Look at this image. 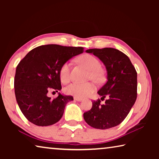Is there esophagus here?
<instances>
[{
	"label": "esophagus",
	"mask_w": 159,
	"mask_h": 159,
	"mask_svg": "<svg viewBox=\"0 0 159 159\" xmlns=\"http://www.w3.org/2000/svg\"><path fill=\"white\" fill-rule=\"evenodd\" d=\"M74 100H76V101H78V102H80V101H82V100H83V99H82L81 98H76V97H75V98H74Z\"/></svg>",
	"instance_id": "1"
}]
</instances>
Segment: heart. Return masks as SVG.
<instances>
[{"label":"heart","mask_w":159,"mask_h":159,"mask_svg":"<svg viewBox=\"0 0 159 159\" xmlns=\"http://www.w3.org/2000/svg\"><path fill=\"white\" fill-rule=\"evenodd\" d=\"M78 61L86 68L90 70L88 78L93 79L97 83H102L104 80V74L102 71L101 64L99 61L94 56L85 54L78 58ZM60 80L61 82L67 83L70 79V64L68 62L64 63L59 70ZM96 87L93 83H72L66 86L65 92L70 95H73L77 98H85L95 90Z\"/></svg>","instance_id":"heart-1"}]
</instances>
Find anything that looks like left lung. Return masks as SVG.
<instances>
[{
  "label": "left lung",
  "instance_id": "8db88e82",
  "mask_svg": "<svg viewBox=\"0 0 159 159\" xmlns=\"http://www.w3.org/2000/svg\"><path fill=\"white\" fill-rule=\"evenodd\" d=\"M106 66L107 81L98 93L102 99L107 98L104 105L100 99L93 101L90 110L83 114L85 122L91 127L105 130L123 122L137 99V71L124 53L112 48L89 49Z\"/></svg>",
  "mask_w": 159,
  "mask_h": 159
}]
</instances>
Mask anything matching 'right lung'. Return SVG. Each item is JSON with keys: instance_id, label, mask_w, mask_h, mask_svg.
Instances as JSON below:
<instances>
[{"instance_id": "add662e5", "label": "right lung", "mask_w": 159, "mask_h": 159, "mask_svg": "<svg viewBox=\"0 0 159 159\" xmlns=\"http://www.w3.org/2000/svg\"><path fill=\"white\" fill-rule=\"evenodd\" d=\"M83 52L82 47L45 45L28 52L18 64L15 76L16 100L29 121L39 126H48L58 122L72 96L59 93L51 99L49 90L61 89L59 70L71 57Z\"/></svg>"}]
</instances>
